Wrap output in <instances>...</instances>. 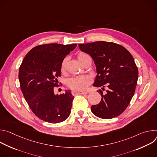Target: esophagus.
Listing matches in <instances>:
<instances>
[{
    "label": "esophagus",
    "instance_id": "esophagus-1",
    "mask_svg": "<svg viewBox=\"0 0 157 157\" xmlns=\"http://www.w3.org/2000/svg\"><path fill=\"white\" fill-rule=\"evenodd\" d=\"M88 93V92H86V91H76V90H73L72 91V94L75 96V95H77V94H87Z\"/></svg>",
    "mask_w": 157,
    "mask_h": 157
}]
</instances>
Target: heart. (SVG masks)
Returning <instances> with one entry per match:
<instances>
[{
	"instance_id": "1",
	"label": "heart",
	"mask_w": 157,
	"mask_h": 157,
	"mask_svg": "<svg viewBox=\"0 0 157 157\" xmlns=\"http://www.w3.org/2000/svg\"><path fill=\"white\" fill-rule=\"evenodd\" d=\"M89 56L85 53L81 52L78 55V58L79 61L82 63L85 59ZM67 63V59L65 58L61 63V70L62 72H64L66 69V66ZM91 78L87 75H82V76H76L71 78L68 81V86L76 91H82L86 89L88 86L91 82Z\"/></svg>"
}]
</instances>
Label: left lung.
Masks as SVG:
<instances>
[{"label": "left lung", "instance_id": "obj_1", "mask_svg": "<svg viewBox=\"0 0 157 157\" xmlns=\"http://www.w3.org/2000/svg\"><path fill=\"white\" fill-rule=\"evenodd\" d=\"M78 45L96 64L98 75L93 86L102 89L108 87L105 94L99 89L101 101L91 106L92 113L104 119L117 117L128 105L137 84L139 71L133 56L124 47L113 42L99 41Z\"/></svg>", "mask_w": 157, "mask_h": 157}]
</instances>
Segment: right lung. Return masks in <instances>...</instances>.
<instances>
[{"label":"right lung","instance_id":"right-lung-1","mask_svg":"<svg viewBox=\"0 0 157 157\" xmlns=\"http://www.w3.org/2000/svg\"><path fill=\"white\" fill-rule=\"evenodd\" d=\"M76 44L50 43L32 48L24 57L18 71L21 91L30 108L41 120L56 124L68 118L74 99L70 90L54 93L61 76V65Z\"/></svg>","mask_w":157,"mask_h":157}]
</instances>
